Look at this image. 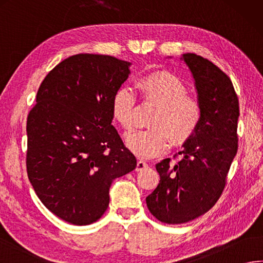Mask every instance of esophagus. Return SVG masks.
I'll list each match as a JSON object with an SVG mask.
<instances>
[{
    "mask_svg": "<svg viewBox=\"0 0 263 263\" xmlns=\"http://www.w3.org/2000/svg\"><path fill=\"white\" fill-rule=\"evenodd\" d=\"M147 163L144 161V160H138L137 161V165H136V171L137 172H141L143 170H145V168H147Z\"/></svg>",
    "mask_w": 263,
    "mask_h": 263,
    "instance_id": "obj_1",
    "label": "esophagus"
}]
</instances>
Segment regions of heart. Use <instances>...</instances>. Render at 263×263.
<instances>
[{
	"mask_svg": "<svg viewBox=\"0 0 263 263\" xmlns=\"http://www.w3.org/2000/svg\"><path fill=\"white\" fill-rule=\"evenodd\" d=\"M143 98L158 105L150 120L152 127L136 129L126 135L128 148L141 158L163 155L172 142L176 146L185 144L195 136L201 121V107L195 98L187 96V88L170 72H155L138 81ZM136 98L130 88L119 87L111 100L113 120L123 129L134 123Z\"/></svg>",
	"mask_w": 263,
	"mask_h": 263,
	"instance_id": "1",
	"label": "heart"
}]
</instances>
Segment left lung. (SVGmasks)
<instances>
[{"label":"left lung","mask_w":263,"mask_h":263,"mask_svg":"<svg viewBox=\"0 0 263 263\" xmlns=\"http://www.w3.org/2000/svg\"><path fill=\"white\" fill-rule=\"evenodd\" d=\"M181 61L195 81L201 121L195 136L182 145L180 161L171 163L166 158L156 165L160 181L146 205L168 224L195 220L215 205L238 148L239 103L229 77L196 53H183Z\"/></svg>","instance_id":"obj_1"}]
</instances>
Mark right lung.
Returning <instances> with one entry per match:
<instances>
[{"mask_svg": "<svg viewBox=\"0 0 263 263\" xmlns=\"http://www.w3.org/2000/svg\"><path fill=\"white\" fill-rule=\"evenodd\" d=\"M130 65L105 54H74L37 90L27 117V175L42 204L68 223L96 222L113 180L136 167L111 115L112 96Z\"/></svg>", "mask_w": 263, "mask_h": 263, "instance_id": "1", "label": "right lung"}]
</instances>
